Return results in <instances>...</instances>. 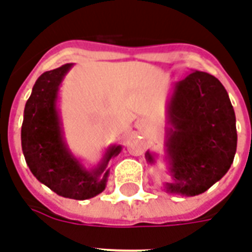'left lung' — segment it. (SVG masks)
<instances>
[{"mask_svg":"<svg viewBox=\"0 0 252 252\" xmlns=\"http://www.w3.org/2000/svg\"><path fill=\"white\" fill-rule=\"evenodd\" d=\"M165 160L172 181L165 190L193 197L206 191L227 173L237 152L235 112L216 76L191 71L174 83L168 101ZM148 164L156 155L145 153Z\"/></svg>","mask_w":252,"mask_h":252,"instance_id":"obj_1","label":"left lung"}]
</instances>
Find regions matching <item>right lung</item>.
<instances>
[{"label":"right lung","instance_id":"right-lung-1","mask_svg":"<svg viewBox=\"0 0 252 252\" xmlns=\"http://www.w3.org/2000/svg\"><path fill=\"white\" fill-rule=\"evenodd\" d=\"M72 63L46 71L36 79L26 101L21 143L26 164L34 177L58 195L88 199L100 194L107 186L108 162L122 152V145H111L97 166L87 169L71 153L63 136L58 109V94Z\"/></svg>","mask_w":252,"mask_h":252}]
</instances>
